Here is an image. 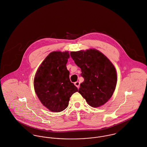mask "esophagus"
<instances>
[{"instance_id":"1","label":"esophagus","mask_w":147,"mask_h":147,"mask_svg":"<svg viewBox=\"0 0 147 147\" xmlns=\"http://www.w3.org/2000/svg\"><path fill=\"white\" fill-rule=\"evenodd\" d=\"M74 84H75V85L78 88H79L80 87V82L76 81V82H75L74 83Z\"/></svg>"}]
</instances>
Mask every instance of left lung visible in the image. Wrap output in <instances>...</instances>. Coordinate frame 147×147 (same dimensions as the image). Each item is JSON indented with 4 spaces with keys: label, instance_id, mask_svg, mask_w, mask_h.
Returning a JSON list of instances; mask_svg holds the SVG:
<instances>
[{
    "label": "left lung",
    "instance_id": "obj_1",
    "mask_svg": "<svg viewBox=\"0 0 147 147\" xmlns=\"http://www.w3.org/2000/svg\"><path fill=\"white\" fill-rule=\"evenodd\" d=\"M71 57L81 70L84 79L79 93L92 107H98L111 98L117 84L114 66L107 57L97 50L71 52Z\"/></svg>",
    "mask_w": 147,
    "mask_h": 147
}]
</instances>
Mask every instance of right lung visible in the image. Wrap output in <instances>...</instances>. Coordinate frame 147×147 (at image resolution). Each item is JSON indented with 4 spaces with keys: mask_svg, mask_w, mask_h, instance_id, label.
Instances as JSON below:
<instances>
[{
    "mask_svg": "<svg viewBox=\"0 0 147 147\" xmlns=\"http://www.w3.org/2000/svg\"><path fill=\"white\" fill-rule=\"evenodd\" d=\"M68 52L49 54L38 68L34 88L41 103L52 112H59L67 108L69 98L78 91L71 82L66 64Z\"/></svg>",
    "mask_w": 147,
    "mask_h": 147,
    "instance_id": "1",
    "label": "right lung"
}]
</instances>
